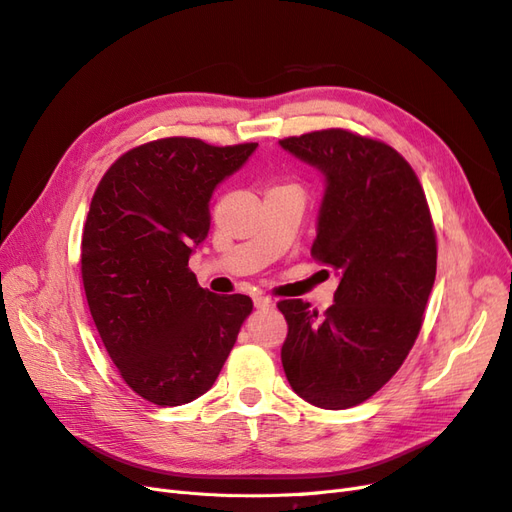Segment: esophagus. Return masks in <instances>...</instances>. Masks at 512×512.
<instances>
[{"label": "esophagus", "mask_w": 512, "mask_h": 512, "mask_svg": "<svg viewBox=\"0 0 512 512\" xmlns=\"http://www.w3.org/2000/svg\"><path fill=\"white\" fill-rule=\"evenodd\" d=\"M254 305L258 309H273L275 307V303L269 297H254Z\"/></svg>", "instance_id": "34e87169"}]
</instances>
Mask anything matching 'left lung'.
<instances>
[{
  "label": "left lung",
  "mask_w": 512,
  "mask_h": 512,
  "mask_svg": "<svg viewBox=\"0 0 512 512\" xmlns=\"http://www.w3.org/2000/svg\"><path fill=\"white\" fill-rule=\"evenodd\" d=\"M324 177L312 256L335 269L333 305L318 316L280 301L282 365L312 406L363 404L406 361L436 280V230L412 166L374 138L320 130L280 141Z\"/></svg>",
  "instance_id": "1"
}]
</instances>
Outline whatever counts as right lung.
Listing matches in <instances>:
<instances>
[{
	"label": "right lung",
	"instance_id": "obj_1",
	"mask_svg": "<svg viewBox=\"0 0 512 512\" xmlns=\"http://www.w3.org/2000/svg\"><path fill=\"white\" fill-rule=\"evenodd\" d=\"M256 147L160 138L123 153L91 198L81 243L89 312L121 378L156 406L205 395L252 314L245 294L200 288L188 260L209 235L215 188Z\"/></svg>",
	"mask_w": 512,
	"mask_h": 512
}]
</instances>
